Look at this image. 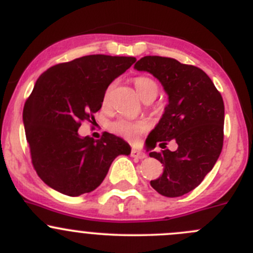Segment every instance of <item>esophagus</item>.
Returning <instances> with one entry per match:
<instances>
[{
  "label": "esophagus",
  "instance_id": "1",
  "mask_svg": "<svg viewBox=\"0 0 253 253\" xmlns=\"http://www.w3.org/2000/svg\"><path fill=\"white\" fill-rule=\"evenodd\" d=\"M131 156L133 157V158H137V159L146 158V154H144L143 152L138 151V149H136V148H132L131 149Z\"/></svg>",
  "mask_w": 253,
  "mask_h": 253
}]
</instances>
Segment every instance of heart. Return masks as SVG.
<instances>
[{
	"mask_svg": "<svg viewBox=\"0 0 253 253\" xmlns=\"http://www.w3.org/2000/svg\"><path fill=\"white\" fill-rule=\"evenodd\" d=\"M133 84L139 96L144 101H151L158 95V84L152 78L146 77V75H139V77L134 78ZM112 86H114V84H110L107 89L105 90L104 96H102V105L104 106L109 102V95ZM147 128H148V126H147L146 122L131 121V120L126 119H119L109 125V129L112 133L121 137L127 142H136L139 138V136L147 131Z\"/></svg>",
	"mask_w": 253,
	"mask_h": 253,
	"instance_id": "obj_1",
	"label": "heart"
}]
</instances>
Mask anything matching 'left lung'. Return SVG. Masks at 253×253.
I'll return each instance as SVG.
<instances>
[{
  "label": "left lung",
  "instance_id": "obj_1",
  "mask_svg": "<svg viewBox=\"0 0 253 253\" xmlns=\"http://www.w3.org/2000/svg\"><path fill=\"white\" fill-rule=\"evenodd\" d=\"M153 74L167 91L169 104L147 144L166 146L174 141L178 149L151 152L163 164V173L151 180L154 190L178 198L197 188L216 163L224 144V100L207 73L173 58L147 55L134 64Z\"/></svg>",
  "mask_w": 253,
  "mask_h": 253
}]
</instances>
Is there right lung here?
Segmentation results:
<instances>
[{"instance_id":"obj_1","label":"right lung","mask_w":253,"mask_h":253,"mask_svg":"<svg viewBox=\"0 0 253 253\" xmlns=\"http://www.w3.org/2000/svg\"><path fill=\"white\" fill-rule=\"evenodd\" d=\"M136 61L133 56L85 55L53 65L37 80L23 107V122L32 164L39 178L69 197L90 193L106 176L120 154L131 147L104 132L94 141L78 129L95 121L111 82Z\"/></svg>"}]
</instances>
